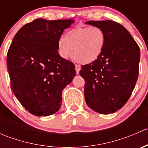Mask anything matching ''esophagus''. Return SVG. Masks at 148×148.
<instances>
[{"mask_svg":"<svg viewBox=\"0 0 148 148\" xmlns=\"http://www.w3.org/2000/svg\"><path fill=\"white\" fill-rule=\"evenodd\" d=\"M75 69H76V72H77V74H79V71H80V66L76 64L75 65Z\"/></svg>","mask_w":148,"mask_h":148,"instance_id":"1","label":"esophagus"}]
</instances>
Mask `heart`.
Here are the masks:
<instances>
[{
    "label": "heart",
    "mask_w": 148,
    "mask_h": 148,
    "mask_svg": "<svg viewBox=\"0 0 148 148\" xmlns=\"http://www.w3.org/2000/svg\"><path fill=\"white\" fill-rule=\"evenodd\" d=\"M105 44V36L101 28L96 26H77L69 30L59 43L61 56L67 59L71 56L83 64L92 63L102 53Z\"/></svg>",
    "instance_id": "1"
}]
</instances>
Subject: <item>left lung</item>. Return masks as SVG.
<instances>
[{"label":"left lung","mask_w":148,"mask_h":148,"mask_svg":"<svg viewBox=\"0 0 148 148\" xmlns=\"http://www.w3.org/2000/svg\"><path fill=\"white\" fill-rule=\"evenodd\" d=\"M102 30L105 44L97 60L82 66L84 98L89 108L111 114L129 99L138 78L140 48L129 31L110 20L86 22Z\"/></svg>","instance_id":"left-lung-1"}]
</instances>
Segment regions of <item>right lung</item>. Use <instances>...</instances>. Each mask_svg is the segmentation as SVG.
<instances>
[{
	"label": "right lung",
	"mask_w": 148,
	"mask_h": 148,
	"mask_svg": "<svg viewBox=\"0 0 148 148\" xmlns=\"http://www.w3.org/2000/svg\"><path fill=\"white\" fill-rule=\"evenodd\" d=\"M74 21L37 18L15 35L7 53L10 86L21 104L36 116L56 113L62 90L76 75L75 65L59 54L64 30Z\"/></svg>",
	"instance_id": "right-lung-1"
}]
</instances>
